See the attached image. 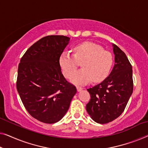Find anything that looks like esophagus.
<instances>
[{"instance_id":"obj_1","label":"esophagus","mask_w":148,"mask_h":148,"mask_svg":"<svg viewBox=\"0 0 148 148\" xmlns=\"http://www.w3.org/2000/svg\"><path fill=\"white\" fill-rule=\"evenodd\" d=\"M76 88H77V90H78V92H80L81 90H82V89H83L82 88L80 87V86H77Z\"/></svg>"}]
</instances>
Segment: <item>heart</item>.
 <instances>
[{"label": "heart", "mask_w": 148, "mask_h": 148, "mask_svg": "<svg viewBox=\"0 0 148 148\" xmlns=\"http://www.w3.org/2000/svg\"><path fill=\"white\" fill-rule=\"evenodd\" d=\"M74 51V54L63 52L59 58V64L66 78H69L76 69L77 60H83L81 64L83 68L70 77L72 83L84 85L92 80L99 82L109 74L113 64L112 55L100 46L92 42H84L75 46Z\"/></svg>", "instance_id": "obj_1"}]
</instances>
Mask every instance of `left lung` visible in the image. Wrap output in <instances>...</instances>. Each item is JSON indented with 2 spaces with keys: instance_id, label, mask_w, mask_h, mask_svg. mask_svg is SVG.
I'll list each match as a JSON object with an SVG mask.
<instances>
[{
  "instance_id": "1",
  "label": "left lung",
  "mask_w": 148,
  "mask_h": 148,
  "mask_svg": "<svg viewBox=\"0 0 148 148\" xmlns=\"http://www.w3.org/2000/svg\"><path fill=\"white\" fill-rule=\"evenodd\" d=\"M112 46L115 64L111 73L102 82L87 89L91 99L86 104V111L92 120L102 124L122 114L133 92L131 64L120 48Z\"/></svg>"
}]
</instances>
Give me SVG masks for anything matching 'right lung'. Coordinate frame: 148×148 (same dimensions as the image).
<instances>
[{"label":"right lung","mask_w":148,"mask_h":148,"mask_svg":"<svg viewBox=\"0 0 148 148\" xmlns=\"http://www.w3.org/2000/svg\"><path fill=\"white\" fill-rule=\"evenodd\" d=\"M69 41V37L60 35L42 38L26 50L19 63L17 91L27 112L41 122L60 121L76 93L59 64Z\"/></svg>","instance_id":"1"}]
</instances>
